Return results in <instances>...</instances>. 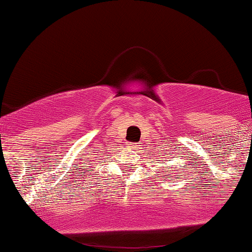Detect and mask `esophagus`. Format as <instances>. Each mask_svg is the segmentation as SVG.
Wrapping results in <instances>:
<instances>
[{
	"label": "esophagus",
	"mask_w": 252,
	"mask_h": 252,
	"mask_svg": "<svg viewBox=\"0 0 252 252\" xmlns=\"http://www.w3.org/2000/svg\"><path fill=\"white\" fill-rule=\"evenodd\" d=\"M128 147H129V150L133 151V152L138 150V145L134 144V143H128Z\"/></svg>",
	"instance_id": "34e87169"
}]
</instances>
